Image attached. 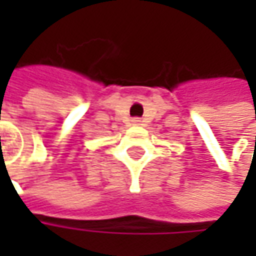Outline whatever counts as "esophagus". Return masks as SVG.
Segmentation results:
<instances>
[{
	"mask_svg": "<svg viewBox=\"0 0 256 256\" xmlns=\"http://www.w3.org/2000/svg\"><path fill=\"white\" fill-rule=\"evenodd\" d=\"M135 122H138V120H135Z\"/></svg>",
	"mask_w": 256,
	"mask_h": 256,
	"instance_id": "34e87169",
	"label": "esophagus"
}]
</instances>
